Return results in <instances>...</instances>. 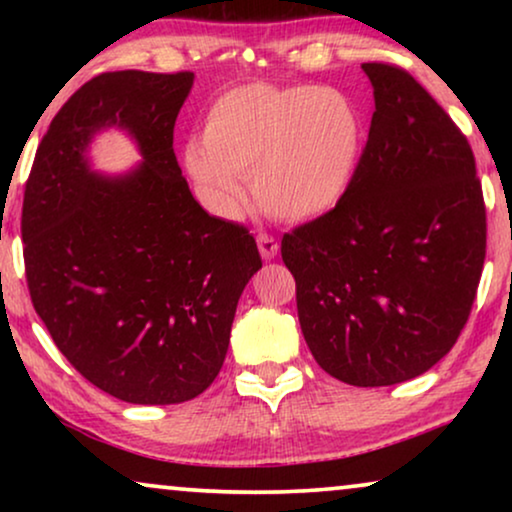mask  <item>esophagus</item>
I'll return each instance as SVG.
<instances>
[{"instance_id": "esophagus-1", "label": "esophagus", "mask_w": 512, "mask_h": 512, "mask_svg": "<svg viewBox=\"0 0 512 512\" xmlns=\"http://www.w3.org/2000/svg\"><path fill=\"white\" fill-rule=\"evenodd\" d=\"M256 240H258V251H261V256L265 258V261H272L279 251V242L268 233H261Z\"/></svg>"}]
</instances>
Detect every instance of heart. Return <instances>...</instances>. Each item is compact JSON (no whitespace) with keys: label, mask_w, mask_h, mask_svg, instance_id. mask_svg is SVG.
I'll use <instances>...</instances> for the list:
<instances>
[{"label":"heart","mask_w":512,"mask_h":512,"mask_svg":"<svg viewBox=\"0 0 512 512\" xmlns=\"http://www.w3.org/2000/svg\"><path fill=\"white\" fill-rule=\"evenodd\" d=\"M361 139L359 111L340 90L247 83L209 107L202 146H188L184 160L216 214L240 212V179H251L265 214L310 221L342 200Z\"/></svg>","instance_id":"heart-1"}]
</instances>
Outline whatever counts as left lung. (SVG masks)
Returning a JSON list of instances; mask_svg holds the SVG:
<instances>
[{"mask_svg": "<svg viewBox=\"0 0 512 512\" xmlns=\"http://www.w3.org/2000/svg\"><path fill=\"white\" fill-rule=\"evenodd\" d=\"M375 111L331 212L282 237L314 361L354 387L422 375L464 331L487 251L471 144L415 76L363 62Z\"/></svg>", "mask_w": 512, "mask_h": 512, "instance_id": "1", "label": "left lung"}]
</instances>
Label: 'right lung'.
I'll use <instances>...</instances> for the list:
<instances>
[{
    "label": "right lung",
    "mask_w": 512,
    "mask_h": 512,
    "mask_svg": "<svg viewBox=\"0 0 512 512\" xmlns=\"http://www.w3.org/2000/svg\"><path fill=\"white\" fill-rule=\"evenodd\" d=\"M193 72H107L48 125L25 184L27 289L62 356L104 394L137 405L200 396L226 359L237 300L261 268L242 223L209 216L181 177L174 121ZM104 124L145 163L95 178L82 151Z\"/></svg>",
    "instance_id": "add662e5"
}]
</instances>
